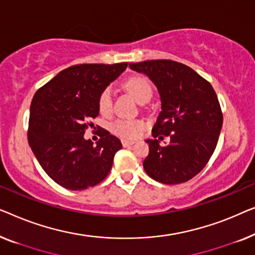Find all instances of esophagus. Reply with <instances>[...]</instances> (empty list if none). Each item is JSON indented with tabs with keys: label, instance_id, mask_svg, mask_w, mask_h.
Returning <instances> with one entry per match:
<instances>
[{
	"label": "esophagus",
	"instance_id": "34e87169",
	"mask_svg": "<svg viewBox=\"0 0 255 255\" xmlns=\"http://www.w3.org/2000/svg\"><path fill=\"white\" fill-rule=\"evenodd\" d=\"M121 143H123L124 146H129L134 144V141H131V139H121Z\"/></svg>",
	"mask_w": 255,
	"mask_h": 255
}]
</instances>
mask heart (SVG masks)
I'll list each match as a JSON object with an SVG mask.
<instances>
[{
    "mask_svg": "<svg viewBox=\"0 0 255 255\" xmlns=\"http://www.w3.org/2000/svg\"><path fill=\"white\" fill-rule=\"evenodd\" d=\"M128 92L137 100L142 102L152 95V87L145 76L135 75L129 77L125 83ZM113 106V92L111 88L104 89L98 99V109L102 114H109ZM145 127V123L141 119H119L112 125V130L117 135L125 138H134L139 135Z\"/></svg>",
    "mask_w": 255,
    "mask_h": 255,
    "instance_id": "heart-1",
    "label": "heart"
}]
</instances>
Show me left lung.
Segmentation results:
<instances>
[{
    "instance_id": "obj_1",
    "label": "left lung",
    "mask_w": 255,
    "mask_h": 255,
    "mask_svg": "<svg viewBox=\"0 0 255 255\" xmlns=\"http://www.w3.org/2000/svg\"><path fill=\"white\" fill-rule=\"evenodd\" d=\"M129 67L153 82L162 102L152 128L155 138L145 141L146 174L166 185L188 181L206 166L217 145L223 114L216 92L192 68L175 61L149 60ZM164 135L170 137L166 146L159 144Z\"/></svg>"
}]
</instances>
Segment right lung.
Returning a JSON list of instances; mask_svg holds the SVG:
<instances>
[{
  "label": "right lung",
  "instance_id": "obj_1",
  "mask_svg": "<svg viewBox=\"0 0 255 255\" xmlns=\"http://www.w3.org/2000/svg\"><path fill=\"white\" fill-rule=\"evenodd\" d=\"M127 62L76 64L60 71L32 99L27 139L44 171L70 191L93 187L107 177L120 139L103 129L97 145L84 138L90 119L99 114L104 89Z\"/></svg>",
  "mask_w": 255,
  "mask_h": 255
}]
</instances>
